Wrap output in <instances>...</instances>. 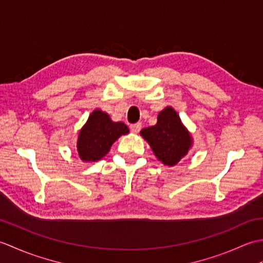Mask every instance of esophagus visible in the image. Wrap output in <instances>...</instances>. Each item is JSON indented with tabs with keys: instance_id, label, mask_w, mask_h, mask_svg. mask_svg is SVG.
<instances>
[{
	"instance_id": "1",
	"label": "esophagus",
	"mask_w": 263,
	"mask_h": 263,
	"mask_svg": "<svg viewBox=\"0 0 263 263\" xmlns=\"http://www.w3.org/2000/svg\"><path fill=\"white\" fill-rule=\"evenodd\" d=\"M130 130L132 133H138L141 130V123H135V124H131Z\"/></svg>"
}]
</instances>
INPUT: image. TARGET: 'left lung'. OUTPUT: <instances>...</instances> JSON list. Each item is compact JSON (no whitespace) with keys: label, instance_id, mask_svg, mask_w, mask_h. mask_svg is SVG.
Returning a JSON list of instances; mask_svg holds the SVG:
<instances>
[{"label":"left lung","instance_id":"obj_1","mask_svg":"<svg viewBox=\"0 0 263 263\" xmlns=\"http://www.w3.org/2000/svg\"><path fill=\"white\" fill-rule=\"evenodd\" d=\"M156 157L164 165L175 166L192 146V138L176 110L167 106L158 114L157 124L140 131Z\"/></svg>","mask_w":263,"mask_h":263}]
</instances>
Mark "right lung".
Segmentation results:
<instances>
[{
  "label": "right lung",
  "mask_w": 263,
  "mask_h": 263,
  "mask_svg": "<svg viewBox=\"0 0 263 263\" xmlns=\"http://www.w3.org/2000/svg\"><path fill=\"white\" fill-rule=\"evenodd\" d=\"M128 133L122 122H113L107 113L95 109L78 136L77 149L83 161H97L108 154L109 149L121 136Z\"/></svg>",
  "instance_id": "obj_1"
}]
</instances>
